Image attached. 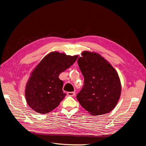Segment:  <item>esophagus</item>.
Wrapping results in <instances>:
<instances>
[{"label":"esophagus","mask_w":146,"mask_h":146,"mask_svg":"<svg viewBox=\"0 0 146 146\" xmlns=\"http://www.w3.org/2000/svg\"><path fill=\"white\" fill-rule=\"evenodd\" d=\"M75 94H76V92H68V95L69 96H74Z\"/></svg>","instance_id":"1"}]
</instances>
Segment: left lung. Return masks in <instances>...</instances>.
<instances>
[{
  "mask_svg": "<svg viewBox=\"0 0 146 146\" xmlns=\"http://www.w3.org/2000/svg\"><path fill=\"white\" fill-rule=\"evenodd\" d=\"M77 62L84 77V85L76 98L92 116L108 113L115 108L121 94L118 74L99 54L83 51Z\"/></svg>",
  "mask_w": 146,
  "mask_h": 146,
  "instance_id": "1",
  "label": "left lung"
}]
</instances>
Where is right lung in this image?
I'll use <instances>...</instances> for the list:
<instances>
[{
  "label": "right lung",
  "mask_w": 146,
  "mask_h": 146,
  "mask_svg": "<svg viewBox=\"0 0 146 146\" xmlns=\"http://www.w3.org/2000/svg\"><path fill=\"white\" fill-rule=\"evenodd\" d=\"M78 55L52 52L46 55L31 72L25 96L29 107L38 113H48L63 100V82L59 75L72 65Z\"/></svg>",
  "instance_id": "right-lung-1"
}]
</instances>
